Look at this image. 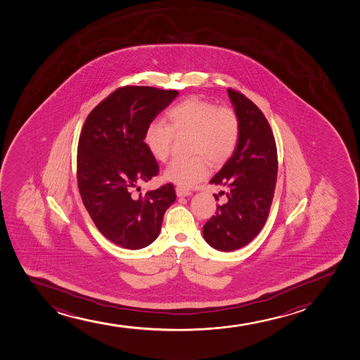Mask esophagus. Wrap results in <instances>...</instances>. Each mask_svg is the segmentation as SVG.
<instances>
[{"label":"esophagus","mask_w":360,"mask_h":360,"mask_svg":"<svg viewBox=\"0 0 360 360\" xmlns=\"http://www.w3.org/2000/svg\"><path fill=\"white\" fill-rule=\"evenodd\" d=\"M175 192H176V195H178V197H187V195H192L190 191L186 190V188H184V187L180 186H178L176 187V188H175Z\"/></svg>","instance_id":"esophagus-1"}]
</instances>
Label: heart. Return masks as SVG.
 <instances>
[{"label":"heart","instance_id":"heart-1","mask_svg":"<svg viewBox=\"0 0 360 360\" xmlns=\"http://www.w3.org/2000/svg\"><path fill=\"white\" fill-rule=\"evenodd\" d=\"M168 124L153 120L143 133V144L156 161L165 162L174 134H191L192 158H176L167 165L163 178L190 188L207 178L210 164L224 165L236 151L240 138V121L234 110L219 107L207 99L191 96L174 104L165 112Z\"/></svg>","mask_w":360,"mask_h":360}]
</instances>
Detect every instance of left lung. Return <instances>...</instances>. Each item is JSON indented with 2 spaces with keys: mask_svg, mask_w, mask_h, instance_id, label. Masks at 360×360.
<instances>
[{
  "mask_svg": "<svg viewBox=\"0 0 360 360\" xmlns=\"http://www.w3.org/2000/svg\"><path fill=\"white\" fill-rule=\"evenodd\" d=\"M228 96L239 117V143L210 180L226 188L227 200L202 227L207 244L224 252L244 248L264 227L277 179L276 143L264 114L243 94L228 89Z\"/></svg>",
  "mask_w": 360,
  "mask_h": 360,
  "instance_id": "left-lung-1",
  "label": "left lung"
}]
</instances>
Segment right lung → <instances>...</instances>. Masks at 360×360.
Masks as SVG:
<instances>
[{
    "label": "right lung",
    "instance_id": "add662e5",
    "mask_svg": "<svg viewBox=\"0 0 360 360\" xmlns=\"http://www.w3.org/2000/svg\"><path fill=\"white\" fill-rule=\"evenodd\" d=\"M179 95L176 90L124 86L102 101L79 136L77 180L89 215L112 243L139 250L153 244L176 195L172 184L145 195L138 185L158 174L143 144L146 124Z\"/></svg>",
    "mask_w": 360,
    "mask_h": 360
}]
</instances>
